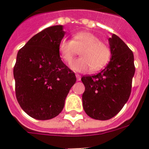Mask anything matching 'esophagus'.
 <instances>
[{
	"label": "esophagus",
	"instance_id": "obj_1",
	"mask_svg": "<svg viewBox=\"0 0 149 149\" xmlns=\"http://www.w3.org/2000/svg\"><path fill=\"white\" fill-rule=\"evenodd\" d=\"M76 77H77V79L78 80V81H79V80L81 79V77H80V75L76 74Z\"/></svg>",
	"mask_w": 149,
	"mask_h": 149
}]
</instances>
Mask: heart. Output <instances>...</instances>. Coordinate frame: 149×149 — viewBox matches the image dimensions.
<instances>
[{
  "instance_id": "b5f03b06",
  "label": "heart",
  "mask_w": 149,
  "mask_h": 149,
  "mask_svg": "<svg viewBox=\"0 0 149 149\" xmlns=\"http://www.w3.org/2000/svg\"><path fill=\"white\" fill-rule=\"evenodd\" d=\"M62 58L67 63L81 51L80 58L70 64V69L77 72H86L100 70L108 63L111 50L108 45L100 42L97 36L90 31H79L73 36V40L63 38L58 44Z\"/></svg>"
}]
</instances>
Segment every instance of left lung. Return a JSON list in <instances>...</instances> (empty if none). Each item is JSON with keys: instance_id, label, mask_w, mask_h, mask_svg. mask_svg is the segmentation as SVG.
<instances>
[{"instance_id": "8db88e82", "label": "left lung", "mask_w": 149, "mask_h": 149, "mask_svg": "<svg viewBox=\"0 0 149 149\" xmlns=\"http://www.w3.org/2000/svg\"><path fill=\"white\" fill-rule=\"evenodd\" d=\"M108 42L111 56L107 65L97 74L81 78L84 111L96 120L111 119L122 109L129 99L135 72L134 55L128 46L114 34Z\"/></svg>"}]
</instances>
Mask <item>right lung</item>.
<instances>
[{
	"label": "right lung",
	"mask_w": 149,
	"mask_h": 149,
	"mask_svg": "<svg viewBox=\"0 0 149 149\" xmlns=\"http://www.w3.org/2000/svg\"><path fill=\"white\" fill-rule=\"evenodd\" d=\"M65 34L63 25L49 27L17 52L14 67L16 97L22 110L37 120L58 115L77 81L59 56L58 44Z\"/></svg>",
	"instance_id": "obj_1"
}]
</instances>
